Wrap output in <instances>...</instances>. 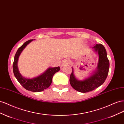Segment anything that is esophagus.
Masks as SVG:
<instances>
[{
    "label": "esophagus",
    "mask_w": 124,
    "mask_h": 124,
    "mask_svg": "<svg viewBox=\"0 0 124 124\" xmlns=\"http://www.w3.org/2000/svg\"><path fill=\"white\" fill-rule=\"evenodd\" d=\"M70 60H69V59L65 60H64V61H63V63H62V65H65V64H70Z\"/></svg>",
    "instance_id": "1"
}]
</instances>
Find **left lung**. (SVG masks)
Returning <instances> with one entry per match:
<instances>
[{
  "label": "left lung",
  "instance_id": "obj_1",
  "mask_svg": "<svg viewBox=\"0 0 124 124\" xmlns=\"http://www.w3.org/2000/svg\"><path fill=\"white\" fill-rule=\"evenodd\" d=\"M93 48L98 52L99 56L97 72L93 76L83 81L78 80L75 78L73 70L70 75V85L74 89L80 93H87L100 86L105 82L108 73L109 63L107 51L103 45L101 44H96Z\"/></svg>",
  "mask_w": 124,
  "mask_h": 124
}]
</instances>
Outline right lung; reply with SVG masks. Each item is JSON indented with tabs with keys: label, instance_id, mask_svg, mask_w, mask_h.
I'll use <instances>...</instances> for the list:
<instances>
[{
	"label": "right lung",
	"instance_id": "1",
	"mask_svg": "<svg viewBox=\"0 0 124 124\" xmlns=\"http://www.w3.org/2000/svg\"><path fill=\"white\" fill-rule=\"evenodd\" d=\"M33 39H31L24 42L17 50L13 63V71L17 81L25 89L33 92H40L47 89L50 86L53 76L56 72L59 71L60 68L58 66L49 68L42 75L32 79H27L21 75L17 68V60L23 49Z\"/></svg>",
	"mask_w": 124,
	"mask_h": 124
}]
</instances>
